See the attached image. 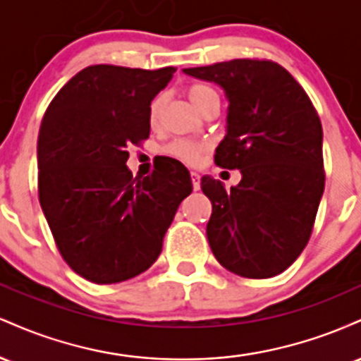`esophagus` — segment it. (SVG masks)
Here are the masks:
<instances>
[{
	"label": "esophagus",
	"mask_w": 361,
	"mask_h": 361,
	"mask_svg": "<svg viewBox=\"0 0 361 361\" xmlns=\"http://www.w3.org/2000/svg\"><path fill=\"white\" fill-rule=\"evenodd\" d=\"M190 176H192V183H193L195 192H197V190H200V175H198L197 171H192L190 173Z\"/></svg>",
	"instance_id": "obj_1"
}]
</instances>
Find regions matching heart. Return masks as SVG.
I'll use <instances>...</instances> for the list:
<instances>
[{"mask_svg": "<svg viewBox=\"0 0 361 361\" xmlns=\"http://www.w3.org/2000/svg\"><path fill=\"white\" fill-rule=\"evenodd\" d=\"M215 97H217V93L205 85H192L188 88V98L197 110H200L202 106L210 100V98H215ZM163 105H164L163 94H159V97H156L154 100H152L151 106H149V122L151 123L157 122V118H159L161 115V110H163ZM205 149H207L205 142H198V140H192V139H175L164 147V152H166L168 156L175 157V159L183 161L186 164H197L198 161H200L202 152H204Z\"/></svg>", "mask_w": 361, "mask_h": 361, "instance_id": "obj_1", "label": "heart"}]
</instances>
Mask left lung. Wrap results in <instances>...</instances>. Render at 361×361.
I'll return each mask as SVG.
<instances>
[{"label":"left lung","instance_id":"left-lung-1","mask_svg":"<svg viewBox=\"0 0 361 361\" xmlns=\"http://www.w3.org/2000/svg\"><path fill=\"white\" fill-rule=\"evenodd\" d=\"M183 73L226 93L227 127L215 164L241 169L243 176L231 190L212 176L202 178L212 202L210 250L235 275H279L304 251L324 192L317 111L276 62L234 59Z\"/></svg>","mask_w":361,"mask_h":361}]
</instances>
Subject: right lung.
<instances>
[{
	"instance_id": "obj_1",
	"label": "right lung",
	"mask_w": 361,
	"mask_h": 361,
	"mask_svg": "<svg viewBox=\"0 0 361 361\" xmlns=\"http://www.w3.org/2000/svg\"><path fill=\"white\" fill-rule=\"evenodd\" d=\"M176 68L88 66L62 86L37 142L39 200L62 258L82 279L118 283L146 271L193 185L180 161L161 157L132 176L128 144L149 137V106Z\"/></svg>"
}]
</instances>
